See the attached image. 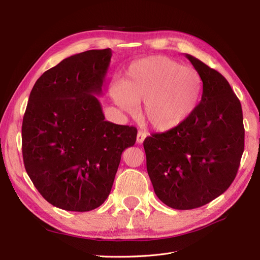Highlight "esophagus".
Wrapping results in <instances>:
<instances>
[{
    "mask_svg": "<svg viewBox=\"0 0 260 260\" xmlns=\"http://www.w3.org/2000/svg\"><path fill=\"white\" fill-rule=\"evenodd\" d=\"M146 138V133L143 131H139L138 132V136H137V142L139 144H142L144 142V140Z\"/></svg>",
    "mask_w": 260,
    "mask_h": 260,
    "instance_id": "obj_1",
    "label": "esophagus"
}]
</instances>
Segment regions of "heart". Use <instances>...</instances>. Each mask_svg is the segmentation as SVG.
<instances>
[{
  "label": "heart",
  "instance_id": "b5f03b06",
  "mask_svg": "<svg viewBox=\"0 0 260 260\" xmlns=\"http://www.w3.org/2000/svg\"><path fill=\"white\" fill-rule=\"evenodd\" d=\"M202 92V78L194 69L164 56L133 62L123 80L109 84V95L121 111L133 114L143 103V119L157 131L184 122L198 107Z\"/></svg>",
  "mask_w": 260,
  "mask_h": 260
}]
</instances>
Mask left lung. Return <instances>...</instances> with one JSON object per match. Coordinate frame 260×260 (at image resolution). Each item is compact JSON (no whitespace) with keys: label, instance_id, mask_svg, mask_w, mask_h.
I'll list each match as a JSON object with an SVG mask.
<instances>
[{"label":"left lung","instance_id":"8db88e82","mask_svg":"<svg viewBox=\"0 0 260 260\" xmlns=\"http://www.w3.org/2000/svg\"><path fill=\"white\" fill-rule=\"evenodd\" d=\"M202 78L198 107L175 129L147 137L143 146L155 194L167 206L193 209L224 193L244 152L240 100L217 70L185 54Z\"/></svg>","mask_w":260,"mask_h":260}]
</instances>
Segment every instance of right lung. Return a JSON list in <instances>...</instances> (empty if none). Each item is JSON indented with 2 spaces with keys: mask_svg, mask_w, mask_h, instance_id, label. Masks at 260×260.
Wrapping results in <instances>:
<instances>
[{
  "mask_svg": "<svg viewBox=\"0 0 260 260\" xmlns=\"http://www.w3.org/2000/svg\"><path fill=\"white\" fill-rule=\"evenodd\" d=\"M112 50H90L46 70L30 92L22 119V157L29 178L53 206L89 211L111 193L121 154L136 127L105 120L103 92Z\"/></svg>",
  "mask_w": 260,
  "mask_h": 260,
  "instance_id": "add662e5",
  "label": "right lung"
}]
</instances>
